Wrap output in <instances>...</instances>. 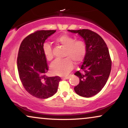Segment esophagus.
Listing matches in <instances>:
<instances>
[{"label":"esophagus","mask_w":128,"mask_h":128,"mask_svg":"<svg viewBox=\"0 0 128 128\" xmlns=\"http://www.w3.org/2000/svg\"><path fill=\"white\" fill-rule=\"evenodd\" d=\"M70 78V76H65V77H64L62 78L63 79H69V78Z\"/></svg>","instance_id":"esophagus-1"}]
</instances>
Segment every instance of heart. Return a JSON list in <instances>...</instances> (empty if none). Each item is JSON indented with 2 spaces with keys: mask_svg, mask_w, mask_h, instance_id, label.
Here are the masks:
<instances>
[{
  "mask_svg": "<svg viewBox=\"0 0 128 128\" xmlns=\"http://www.w3.org/2000/svg\"><path fill=\"white\" fill-rule=\"evenodd\" d=\"M56 42L65 48L64 56L62 60H56L50 65L51 72L54 74L64 76L73 67V62L80 64L84 58L87 52V45L83 40H76L73 36L67 34L61 35L56 38ZM45 59L50 61L54 58L52 49L48 43H45L42 47Z\"/></svg>",
  "mask_w": 128,
  "mask_h": 128,
  "instance_id": "obj_1",
  "label": "heart"
}]
</instances>
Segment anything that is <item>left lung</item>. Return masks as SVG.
I'll return each instance as SVG.
<instances>
[{
	"label": "left lung",
	"mask_w": 128,
	"mask_h": 128,
	"mask_svg": "<svg viewBox=\"0 0 128 128\" xmlns=\"http://www.w3.org/2000/svg\"><path fill=\"white\" fill-rule=\"evenodd\" d=\"M78 33L87 45V52L80 70L74 74L80 82L74 90L78 95L91 97L100 92L106 85L111 70L112 61L104 40L97 33L88 29L70 30Z\"/></svg>",
	"instance_id": "1"
}]
</instances>
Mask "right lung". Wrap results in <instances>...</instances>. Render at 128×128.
<instances>
[{
    "label": "right lung",
    "mask_w": 128,
    "mask_h": 128,
    "mask_svg": "<svg viewBox=\"0 0 128 128\" xmlns=\"http://www.w3.org/2000/svg\"><path fill=\"white\" fill-rule=\"evenodd\" d=\"M56 30H38L26 36L21 43L17 56L19 78L26 90L33 97L45 99L56 92L60 77L45 75L49 67L42 47Z\"/></svg>",
    "instance_id": "1"
}]
</instances>
